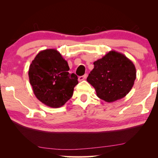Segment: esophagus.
<instances>
[{
    "label": "esophagus",
    "instance_id": "1",
    "mask_svg": "<svg viewBox=\"0 0 158 158\" xmlns=\"http://www.w3.org/2000/svg\"><path fill=\"white\" fill-rule=\"evenodd\" d=\"M87 77V74H84V75L81 76V77H79V81H81L83 80H84L85 78H86Z\"/></svg>",
    "mask_w": 158,
    "mask_h": 158
}]
</instances>
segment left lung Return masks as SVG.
I'll return each instance as SVG.
<instances>
[{"label": "left lung", "mask_w": 158, "mask_h": 158, "mask_svg": "<svg viewBox=\"0 0 158 158\" xmlns=\"http://www.w3.org/2000/svg\"><path fill=\"white\" fill-rule=\"evenodd\" d=\"M93 65L87 81L94 87L99 98L113 102L124 98L132 89L137 75L136 68L124 54L110 51Z\"/></svg>", "instance_id": "8db88e82"}]
</instances>
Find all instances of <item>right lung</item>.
<instances>
[{"label": "right lung", "mask_w": 158, "mask_h": 158, "mask_svg": "<svg viewBox=\"0 0 158 158\" xmlns=\"http://www.w3.org/2000/svg\"><path fill=\"white\" fill-rule=\"evenodd\" d=\"M68 62L56 49L37 53L29 67L28 77L35 95L45 105L58 108L73 95L78 84L75 74L68 73Z\"/></svg>", "instance_id": "obj_1"}]
</instances>
